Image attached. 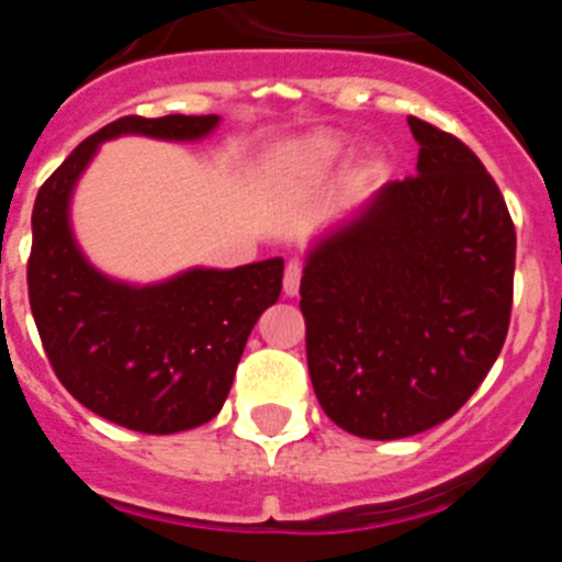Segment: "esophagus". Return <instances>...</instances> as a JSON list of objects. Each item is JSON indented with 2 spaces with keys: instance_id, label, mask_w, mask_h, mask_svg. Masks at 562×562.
<instances>
[{
  "instance_id": "obj_1",
  "label": "esophagus",
  "mask_w": 562,
  "mask_h": 562,
  "mask_svg": "<svg viewBox=\"0 0 562 562\" xmlns=\"http://www.w3.org/2000/svg\"><path fill=\"white\" fill-rule=\"evenodd\" d=\"M301 276H304V265L297 258H292L284 272V292L290 297L297 295V290H301Z\"/></svg>"
}]
</instances>
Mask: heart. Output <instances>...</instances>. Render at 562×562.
<instances>
[{
    "instance_id": "heart-1",
    "label": "heart",
    "mask_w": 562,
    "mask_h": 562,
    "mask_svg": "<svg viewBox=\"0 0 562 562\" xmlns=\"http://www.w3.org/2000/svg\"><path fill=\"white\" fill-rule=\"evenodd\" d=\"M342 154V143L331 134H310L304 140L292 143L284 148V154L278 157V168L292 177H312L331 166Z\"/></svg>"
}]
</instances>
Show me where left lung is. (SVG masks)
Wrapping results in <instances>:
<instances>
[{
	"instance_id": "8db88e82",
	"label": "left lung",
	"mask_w": 562,
	"mask_h": 562,
	"mask_svg": "<svg viewBox=\"0 0 562 562\" xmlns=\"http://www.w3.org/2000/svg\"><path fill=\"white\" fill-rule=\"evenodd\" d=\"M414 177L389 182L310 252L306 362L321 408L362 439H405L456 414L504 349L515 225L459 137L408 117Z\"/></svg>"
}]
</instances>
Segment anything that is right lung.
Listing matches in <instances>:
<instances>
[{
	"mask_svg": "<svg viewBox=\"0 0 562 562\" xmlns=\"http://www.w3.org/2000/svg\"><path fill=\"white\" fill-rule=\"evenodd\" d=\"M216 123V114L117 117L49 173L33 205L27 295L49 366L83 408L140 434H180L220 414L252 326L281 295L284 258L128 286L81 256L69 196L98 143L200 140Z\"/></svg>",
	"mask_w": 562,
	"mask_h": 562,
	"instance_id": "1",
	"label": "right lung"
}]
</instances>
